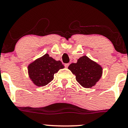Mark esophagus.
<instances>
[{
    "label": "esophagus",
    "mask_w": 128,
    "mask_h": 128,
    "mask_svg": "<svg viewBox=\"0 0 128 128\" xmlns=\"http://www.w3.org/2000/svg\"><path fill=\"white\" fill-rule=\"evenodd\" d=\"M68 66H69V64H68V63H67V64H64V66H65V67H66V68H67V67H68Z\"/></svg>",
    "instance_id": "obj_1"
}]
</instances>
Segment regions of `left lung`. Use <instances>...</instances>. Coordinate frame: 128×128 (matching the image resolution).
Masks as SVG:
<instances>
[{"mask_svg": "<svg viewBox=\"0 0 128 128\" xmlns=\"http://www.w3.org/2000/svg\"><path fill=\"white\" fill-rule=\"evenodd\" d=\"M68 68L76 76V79L84 88L94 86L102 75V68L86 56L79 58L76 63H72Z\"/></svg>", "mask_w": 128, "mask_h": 128, "instance_id": "obj_1", "label": "left lung"}]
</instances>
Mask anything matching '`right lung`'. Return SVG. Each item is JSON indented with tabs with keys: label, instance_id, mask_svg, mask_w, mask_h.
Segmentation results:
<instances>
[{
	"label": "right lung",
	"instance_id": "obj_1",
	"mask_svg": "<svg viewBox=\"0 0 128 128\" xmlns=\"http://www.w3.org/2000/svg\"><path fill=\"white\" fill-rule=\"evenodd\" d=\"M64 66L60 61H56L46 54L28 66L29 76L35 85L43 86L54 79V74Z\"/></svg>",
	"mask_w": 128,
	"mask_h": 128
}]
</instances>
